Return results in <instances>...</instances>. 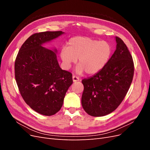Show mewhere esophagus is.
Returning <instances> with one entry per match:
<instances>
[{
	"label": "esophagus",
	"instance_id": "obj_1",
	"mask_svg": "<svg viewBox=\"0 0 150 150\" xmlns=\"http://www.w3.org/2000/svg\"><path fill=\"white\" fill-rule=\"evenodd\" d=\"M72 80H73V82H77L79 81V78L76 76H72Z\"/></svg>",
	"mask_w": 150,
	"mask_h": 150
}]
</instances>
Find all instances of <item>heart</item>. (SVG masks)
<instances>
[{"label": "heart", "mask_w": 150, "mask_h": 150, "mask_svg": "<svg viewBox=\"0 0 150 150\" xmlns=\"http://www.w3.org/2000/svg\"><path fill=\"white\" fill-rule=\"evenodd\" d=\"M112 54L111 45L105 40L93 39L86 36L72 38L62 47L59 56L63 66L69 69L78 60L76 71L81 74L84 71L88 75L98 73L106 65Z\"/></svg>", "instance_id": "heart-1"}]
</instances>
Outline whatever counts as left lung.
Segmentation results:
<instances>
[{
	"label": "left lung",
	"instance_id": "8db88e82",
	"mask_svg": "<svg viewBox=\"0 0 150 150\" xmlns=\"http://www.w3.org/2000/svg\"><path fill=\"white\" fill-rule=\"evenodd\" d=\"M116 49L106 65L82 83L81 103L92 116L107 115L115 111L123 100L134 74L132 56L122 40L116 37Z\"/></svg>",
	"mask_w": 150,
	"mask_h": 150
}]
</instances>
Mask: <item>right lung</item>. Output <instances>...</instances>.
<instances>
[{
  "label": "right lung",
  "instance_id": "obj_1",
  "mask_svg": "<svg viewBox=\"0 0 150 150\" xmlns=\"http://www.w3.org/2000/svg\"><path fill=\"white\" fill-rule=\"evenodd\" d=\"M64 34L46 31L34 34L22 44L15 61V77L22 98L37 112L55 115L72 84V74L60 67L57 49L42 46Z\"/></svg>",
  "mask_w": 150,
  "mask_h": 150
}]
</instances>
